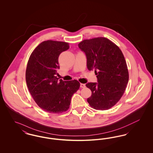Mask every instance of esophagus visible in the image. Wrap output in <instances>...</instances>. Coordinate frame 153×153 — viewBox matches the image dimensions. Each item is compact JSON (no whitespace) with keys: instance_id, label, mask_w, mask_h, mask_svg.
<instances>
[{"instance_id":"esophagus-1","label":"esophagus","mask_w":153,"mask_h":153,"mask_svg":"<svg viewBox=\"0 0 153 153\" xmlns=\"http://www.w3.org/2000/svg\"><path fill=\"white\" fill-rule=\"evenodd\" d=\"M80 87L84 88L85 87V85L84 84H82V83H81V84H80Z\"/></svg>"}]
</instances>
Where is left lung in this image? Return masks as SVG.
<instances>
[{
  "instance_id": "left-lung-1",
  "label": "left lung",
  "mask_w": 153,
  "mask_h": 153,
  "mask_svg": "<svg viewBox=\"0 0 153 153\" xmlns=\"http://www.w3.org/2000/svg\"><path fill=\"white\" fill-rule=\"evenodd\" d=\"M78 46L86 54L88 69H95L98 82L85 85L92 91L88 102L97 110L110 109L122 97L129 79L122 51L105 37L84 39Z\"/></svg>"
}]
</instances>
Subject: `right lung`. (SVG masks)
I'll return each mask as SVG.
<instances>
[{"instance_id":"add662e5","label":"right lung","mask_w":153,"mask_h":153,"mask_svg":"<svg viewBox=\"0 0 153 153\" xmlns=\"http://www.w3.org/2000/svg\"><path fill=\"white\" fill-rule=\"evenodd\" d=\"M69 48V43L48 40L38 45L28 60L26 81L30 93L45 111L61 114L69 108L71 98L79 89L76 80H58V57Z\"/></svg>"}]
</instances>
